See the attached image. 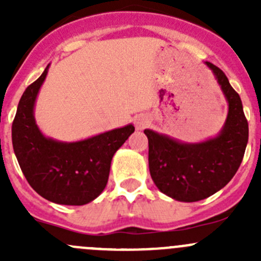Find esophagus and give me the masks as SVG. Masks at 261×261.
I'll list each match as a JSON object with an SVG mask.
<instances>
[{"mask_svg":"<svg viewBox=\"0 0 261 261\" xmlns=\"http://www.w3.org/2000/svg\"><path fill=\"white\" fill-rule=\"evenodd\" d=\"M149 125H150V120L146 117V116L140 115L135 118V126L138 130H144V128H146Z\"/></svg>","mask_w":261,"mask_h":261,"instance_id":"1","label":"esophagus"}]
</instances>
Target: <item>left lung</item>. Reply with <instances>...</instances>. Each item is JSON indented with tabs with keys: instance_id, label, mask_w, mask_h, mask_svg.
Masks as SVG:
<instances>
[{
	"instance_id": "left-lung-1",
	"label": "left lung",
	"mask_w": 261,
	"mask_h": 261,
	"mask_svg": "<svg viewBox=\"0 0 261 261\" xmlns=\"http://www.w3.org/2000/svg\"><path fill=\"white\" fill-rule=\"evenodd\" d=\"M228 111L220 133L199 143H184L145 128L149 140V170L162 193L179 202H197L222 189L238 172L249 139L241 98L225 73L206 62Z\"/></svg>"
}]
</instances>
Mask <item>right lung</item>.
Instances as JSON below:
<instances>
[{
	"label": "right lung",
	"mask_w": 261,
	"mask_h": 261,
	"mask_svg": "<svg viewBox=\"0 0 261 261\" xmlns=\"http://www.w3.org/2000/svg\"><path fill=\"white\" fill-rule=\"evenodd\" d=\"M49 67L28 87L12 123V146L31 188L53 203L83 206L103 192L115 152L135 131L133 123L78 141H59L41 133L34 116Z\"/></svg>",
	"instance_id": "add662e5"
}]
</instances>
